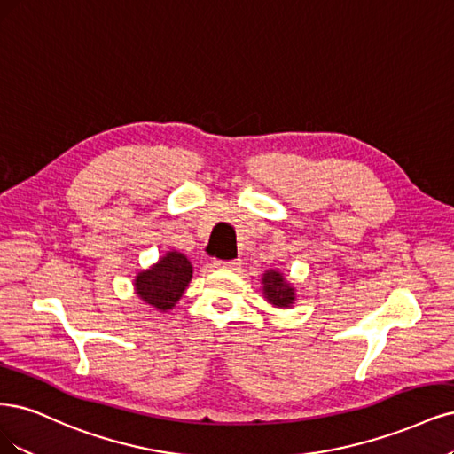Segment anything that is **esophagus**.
I'll list each match as a JSON object with an SVG mask.
<instances>
[{"mask_svg": "<svg viewBox=\"0 0 454 454\" xmlns=\"http://www.w3.org/2000/svg\"><path fill=\"white\" fill-rule=\"evenodd\" d=\"M217 267H223V269H231V270H237L240 267V261H220L217 262Z\"/></svg>", "mask_w": 454, "mask_h": 454, "instance_id": "1", "label": "esophagus"}]
</instances>
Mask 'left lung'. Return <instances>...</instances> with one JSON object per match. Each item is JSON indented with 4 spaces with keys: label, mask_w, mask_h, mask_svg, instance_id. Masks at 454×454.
I'll list each match as a JSON object with an SVG mask.
<instances>
[{
    "label": "left lung",
    "mask_w": 454,
    "mask_h": 454,
    "mask_svg": "<svg viewBox=\"0 0 454 454\" xmlns=\"http://www.w3.org/2000/svg\"><path fill=\"white\" fill-rule=\"evenodd\" d=\"M262 293L264 299L278 308H289L294 302V287H291L284 274L278 270H267L262 274Z\"/></svg>",
    "instance_id": "8db88e82"
}]
</instances>
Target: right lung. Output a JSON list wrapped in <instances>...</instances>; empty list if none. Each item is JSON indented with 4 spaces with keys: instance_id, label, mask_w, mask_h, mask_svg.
<instances>
[{
    "instance_id": "1",
    "label": "right lung",
    "mask_w": 454,
    "mask_h": 454,
    "mask_svg": "<svg viewBox=\"0 0 454 454\" xmlns=\"http://www.w3.org/2000/svg\"><path fill=\"white\" fill-rule=\"evenodd\" d=\"M193 276L192 262L180 252H167L148 270L135 278V293L140 301L160 311L173 309Z\"/></svg>"
}]
</instances>
